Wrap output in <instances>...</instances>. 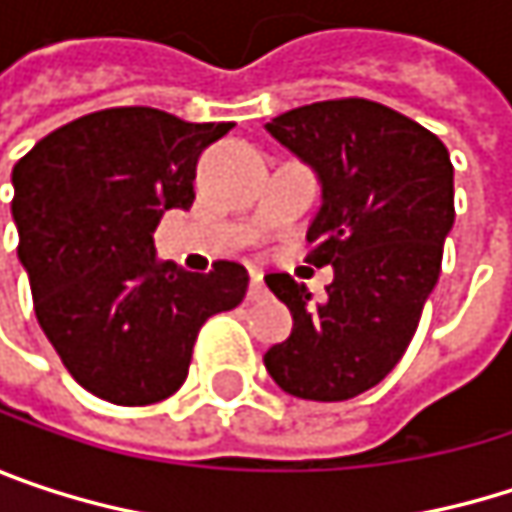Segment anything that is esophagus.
<instances>
[{"label": "esophagus", "mask_w": 512, "mask_h": 512, "mask_svg": "<svg viewBox=\"0 0 512 512\" xmlns=\"http://www.w3.org/2000/svg\"><path fill=\"white\" fill-rule=\"evenodd\" d=\"M263 296H266L263 275H260V272H252V281H249V299H252V302H260Z\"/></svg>", "instance_id": "esophagus-1"}]
</instances>
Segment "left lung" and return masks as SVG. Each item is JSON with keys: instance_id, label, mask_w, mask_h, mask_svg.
Masks as SVG:
<instances>
[{"instance_id": "obj_1", "label": "left lung", "mask_w": 512, "mask_h": 512, "mask_svg": "<svg viewBox=\"0 0 512 512\" xmlns=\"http://www.w3.org/2000/svg\"><path fill=\"white\" fill-rule=\"evenodd\" d=\"M266 133L320 183L308 260L335 278L314 302L290 275H266L293 329L263 364L293 397L350 400L394 370L418 329L454 228V165L430 130L358 97L290 109Z\"/></svg>"}]
</instances>
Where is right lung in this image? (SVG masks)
I'll use <instances>...</instances> for the list:
<instances>
[{"mask_svg":"<svg viewBox=\"0 0 512 512\" xmlns=\"http://www.w3.org/2000/svg\"><path fill=\"white\" fill-rule=\"evenodd\" d=\"M231 124L121 106L58 127L14 171L17 257L35 314L70 376L100 400L148 406L171 397L207 317L243 302L234 260L186 272L156 260L165 210L195 201V165Z\"/></svg>","mask_w":512,"mask_h":512,"instance_id":"add662e5","label":"right lung"}]
</instances>
